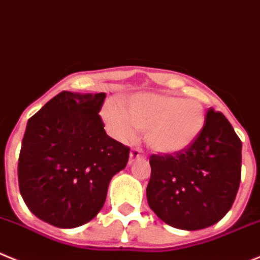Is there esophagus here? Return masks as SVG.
Wrapping results in <instances>:
<instances>
[{"mask_svg": "<svg viewBox=\"0 0 260 260\" xmlns=\"http://www.w3.org/2000/svg\"><path fill=\"white\" fill-rule=\"evenodd\" d=\"M145 155L142 152L141 149H132L129 154V163H133L136 160H144Z\"/></svg>", "mask_w": 260, "mask_h": 260, "instance_id": "esophagus-1", "label": "esophagus"}]
</instances>
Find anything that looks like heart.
<instances>
[{"label":"heart","instance_id":"heart-1","mask_svg":"<svg viewBox=\"0 0 260 260\" xmlns=\"http://www.w3.org/2000/svg\"><path fill=\"white\" fill-rule=\"evenodd\" d=\"M103 118L111 135L123 142L132 141L136 129L146 131L147 146L159 154H176L196 141L205 127L207 113L193 99L163 93H137L124 109L114 101L104 106Z\"/></svg>","mask_w":260,"mask_h":260}]
</instances>
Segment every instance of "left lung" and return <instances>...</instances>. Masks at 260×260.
<instances>
[{"label": "left lung", "instance_id": "left-lung-1", "mask_svg": "<svg viewBox=\"0 0 260 260\" xmlns=\"http://www.w3.org/2000/svg\"><path fill=\"white\" fill-rule=\"evenodd\" d=\"M241 140L210 108L203 132L187 149L151 155L146 188L152 212L174 229H207L231 209L241 179Z\"/></svg>", "mask_w": 260, "mask_h": 260}]
</instances>
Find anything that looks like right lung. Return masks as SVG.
Returning <instances> with one entry per match:
<instances>
[{
  "label": "right lung",
  "instance_id": "add662e5",
  "mask_svg": "<svg viewBox=\"0 0 260 260\" xmlns=\"http://www.w3.org/2000/svg\"><path fill=\"white\" fill-rule=\"evenodd\" d=\"M105 97L62 91L26 123L19 188L43 222L74 229L93 219L110 179L127 166L129 147L106 135L99 115Z\"/></svg>",
  "mask_w": 260,
  "mask_h": 260
}]
</instances>
